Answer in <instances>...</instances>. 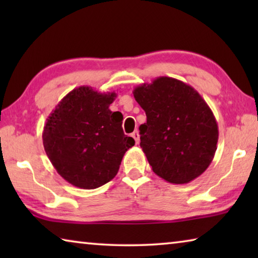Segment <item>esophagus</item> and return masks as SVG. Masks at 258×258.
Listing matches in <instances>:
<instances>
[{
  "label": "esophagus",
  "mask_w": 258,
  "mask_h": 258,
  "mask_svg": "<svg viewBox=\"0 0 258 258\" xmlns=\"http://www.w3.org/2000/svg\"><path fill=\"white\" fill-rule=\"evenodd\" d=\"M132 138L135 140V143H139V141H140V135H139V132L138 131H134V132L132 133Z\"/></svg>",
  "instance_id": "esophagus-1"
}]
</instances>
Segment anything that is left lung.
I'll return each mask as SVG.
<instances>
[{"mask_svg": "<svg viewBox=\"0 0 258 258\" xmlns=\"http://www.w3.org/2000/svg\"><path fill=\"white\" fill-rule=\"evenodd\" d=\"M147 115L140 146L157 175L173 184L189 183L206 171L217 149L218 126L194 87L161 76L133 91Z\"/></svg>", "mask_w": 258, "mask_h": 258, "instance_id": "obj_1", "label": "left lung"}]
</instances>
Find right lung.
<instances>
[{
	"instance_id": "add662e5",
	"label": "right lung",
	"mask_w": 258,
	"mask_h": 258,
	"mask_svg": "<svg viewBox=\"0 0 258 258\" xmlns=\"http://www.w3.org/2000/svg\"><path fill=\"white\" fill-rule=\"evenodd\" d=\"M115 92L90 86L71 91L47 117L43 146L64 180L81 189H95L111 181L134 139L123 132V115L109 106Z\"/></svg>"
}]
</instances>
